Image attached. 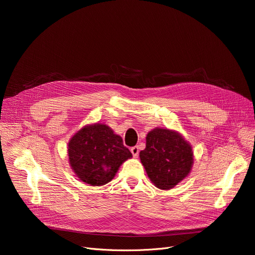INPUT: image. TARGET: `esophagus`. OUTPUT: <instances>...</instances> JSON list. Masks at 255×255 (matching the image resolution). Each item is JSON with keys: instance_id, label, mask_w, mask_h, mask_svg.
Here are the masks:
<instances>
[{"instance_id": "1", "label": "esophagus", "mask_w": 255, "mask_h": 255, "mask_svg": "<svg viewBox=\"0 0 255 255\" xmlns=\"http://www.w3.org/2000/svg\"><path fill=\"white\" fill-rule=\"evenodd\" d=\"M130 151H131L132 155L134 156V157H137V155H138V153H139V149H138V146H137V145H135V146H132V148L130 149Z\"/></svg>"}]
</instances>
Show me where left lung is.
I'll return each instance as SVG.
<instances>
[{
	"instance_id": "obj_1",
	"label": "left lung",
	"mask_w": 255,
	"mask_h": 255,
	"mask_svg": "<svg viewBox=\"0 0 255 255\" xmlns=\"http://www.w3.org/2000/svg\"><path fill=\"white\" fill-rule=\"evenodd\" d=\"M191 144L176 130L156 127L145 137L139 158L151 182L168 190L188 177L193 165Z\"/></svg>"
}]
</instances>
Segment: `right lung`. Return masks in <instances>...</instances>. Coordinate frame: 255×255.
<instances>
[{
  "mask_svg": "<svg viewBox=\"0 0 255 255\" xmlns=\"http://www.w3.org/2000/svg\"><path fill=\"white\" fill-rule=\"evenodd\" d=\"M68 157L80 181L90 186H102L115 178L132 154L110 126L95 123L84 126L70 138Z\"/></svg>",
  "mask_w": 255,
  "mask_h": 255,
  "instance_id": "obj_1",
  "label": "right lung"
}]
</instances>
